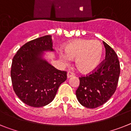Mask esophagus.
Masks as SVG:
<instances>
[{"mask_svg":"<svg viewBox=\"0 0 131 131\" xmlns=\"http://www.w3.org/2000/svg\"><path fill=\"white\" fill-rule=\"evenodd\" d=\"M74 76V74L72 73V72H70V71H69V72H67V78H69L70 77H72Z\"/></svg>","mask_w":131,"mask_h":131,"instance_id":"1","label":"esophagus"}]
</instances>
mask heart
Returning a JSON list of instances; mask_svg holds the SVG:
<instances>
[{
    "mask_svg": "<svg viewBox=\"0 0 131 131\" xmlns=\"http://www.w3.org/2000/svg\"><path fill=\"white\" fill-rule=\"evenodd\" d=\"M64 49L66 54L59 53L64 64H69L70 59H76V67L82 73L93 72L100 65L103 58V45L97 40H74L66 44Z\"/></svg>",
    "mask_w": 131,
    "mask_h": 131,
    "instance_id": "1",
    "label": "heart"
}]
</instances>
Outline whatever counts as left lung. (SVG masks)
Masks as SVG:
<instances>
[{
  "label": "left lung",
  "instance_id": "obj_1",
  "mask_svg": "<svg viewBox=\"0 0 131 131\" xmlns=\"http://www.w3.org/2000/svg\"><path fill=\"white\" fill-rule=\"evenodd\" d=\"M103 43L105 59L92 73L80 77V85L76 91L80 103L90 109L101 106L110 100L115 92L120 74L117 55L110 45Z\"/></svg>",
  "mask_w": 131,
  "mask_h": 131
}]
</instances>
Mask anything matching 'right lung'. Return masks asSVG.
Instances as JSON below:
<instances>
[{
	"label": "right lung",
	"mask_w": 131,
	"mask_h": 131,
	"mask_svg": "<svg viewBox=\"0 0 131 131\" xmlns=\"http://www.w3.org/2000/svg\"><path fill=\"white\" fill-rule=\"evenodd\" d=\"M53 51L51 36L48 35L25 43L14 57L12 86L26 105L41 107L51 103L67 80V72L57 70L43 58L44 52Z\"/></svg>",
	"instance_id": "1"
}]
</instances>
